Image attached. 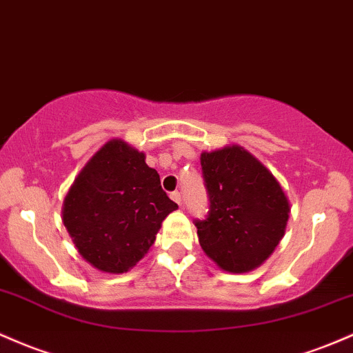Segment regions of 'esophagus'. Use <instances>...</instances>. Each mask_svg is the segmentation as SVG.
Listing matches in <instances>:
<instances>
[{"label": "esophagus", "instance_id": "1", "mask_svg": "<svg viewBox=\"0 0 353 353\" xmlns=\"http://www.w3.org/2000/svg\"><path fill=\"white\" fill-rule=\"evenodd\" d=\"M170 199L174 201V203H177L181 206V192L179 191H174L170 192Z\"/></svg>", "mask_w": 353, "mask_h": 353}]
</instances>
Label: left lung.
I'll use <instances>...</instances> for the list:
<instances>
[{
	"label": "left lung",
	"mask_w": 353,
	"mask_h": 353,
	"mask_svg": "<svg viewBox=\"0 0 353 353\" xmlns=\"http://www.w3.org/2000/svg\"><path fill=\"white\" fill-rule=\"evenodd\" d=\"M209 211L196 221L199 245L228 273H248L285 236L290 201L276 177L241 145L201 154Z\"/></svg>",
	"instance_id": "8db88e82"
}]
</instances>
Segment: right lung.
Masks as SVG:
<instances>
[{
    "mask_svg": "<svg viewBox=\"0 0 353 353\" xmlns=\"http://www.w3.org/2000/svg\"><path fill=\"white\" fill-rule=\"evenodd\" d=\"M145 154L112 139L94 154L65 196L63 224L80 256L103 273L137 265L176 211Z\"/></svg>",
    "mask_w": 353,
    "mask_h": 353,
    "instance_id": "1",
    "label": "right lung"
}]
</instances>
